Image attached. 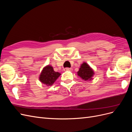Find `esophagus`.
<instances>
[{"instance_id": "obj_1", "label": "esophagus", "mask_w": 132, "mask_h": 132, "mask_svg": "<svg viewBox=\"0 0 132 132\" xmlns=\"http://www.w3.org/2000/svg\"><path fill=\"white\" fill-rule=\"evenodd\" d=\"M68 70L71 71L72 70V69L70 68H65L64 69V71H68Z\"/></svg>"}]
</instances>
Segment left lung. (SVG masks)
I'll list each match as a JSON object with an SVG mask.
<instances>
[{
	"mask_svg": "<svg viewBox=\"0 0 132 132\" xmlns=\"http://www.w3.org/2000/svg\"><path fill=\"white\" fill-rule=\"evenodd\" d=\"M78 75L84 80H89L92 79L94 71L87 63H84L78 71Z\"/></svg>",
	"mask_w": 132,
	"mask_h": 132,
	"instance_id": "obj_1",
	"label": "left lung"
}]
</instances>
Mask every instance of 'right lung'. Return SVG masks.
Masks as SVG:
<instances>
[{
    "label": "right lung",
    "instance_id": "right-lung-1",
    "mask_svg": "<svg viewBox=\"0 0 132 132\" xmlns=\"http://www.w3.org/2000/svg\"><path fill=\"white\" fill-rule=\"evenodd\" d=\"M61 74L58 72L54 71L52 67L48 65L43 69L39 77V80L44 84H46L47 86H51Z\"/></svg>",
    "mask_w": 132,
    "mask_h": 132
}]
</instances>
